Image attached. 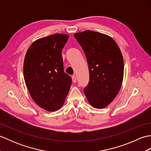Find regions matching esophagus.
Segmentation results:
<instances>
[{
  "instance_id": "34e87169",
  "label": "esophagus",
  "mask_w": 151,
  "mask_h": 151,
  "mask_svg": "<svg viewBox=\"0 0 151 151\" xmlns=\"http://www.w3.org/2000/svg\"><path fill=\"white\" fill-rule=\"evenodd\" d=\"M72 81H73V82L74 83H76V76H75V75H73V76H72Z\"/></svg>"
}]
</instances>
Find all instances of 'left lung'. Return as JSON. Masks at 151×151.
Returning <instances> with one entry per match:
<instances>
[{
  "label": "left lung",
  "instance_id": "1",
  "mask_svg": "<svg viewBox=\"0 0 151 151\" xmlns=\"http://www.w3.org/2000/svg\"><path fill=\"white\" fill-rule=\"evenodd\" d=\"M86 54L89 82L84 93L91 106L104 108L116 97L124 75L121 51L115 40L106 34L86 30L74 34Z\"/></svg>",
  "mask_w": 151,
  "mask_h": 151
}]
</instances>
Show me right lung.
<instances>
[{
    "label": "right lung",
    "mask_w": 151,
    "mask_h": 151,
    "mask_svg": "<svg viewBox=\"0 0 151 151\" xmlns=\"http://www.w3.org/2000/svg\"><path fill=\"white\" fill-rule=\"evenodd\" d=\"M69 35L56 34L40 38L25 54L23 73L33 101L49 111L63 106L71 86V78L64 72L62 50Z\"/></svg>",
    "instance_id": "right-lung-1"
}]
</instances>
